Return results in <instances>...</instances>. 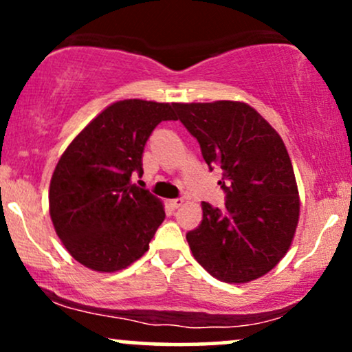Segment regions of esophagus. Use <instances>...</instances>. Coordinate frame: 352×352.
<instances>
[{
  "mask_svg": "<svg viewBox=\"0 0 352 352\" xmlns=\"http://www.w3.org/2000/svg\"><path fill=\"white\" fill-rule=\"evenodd\" d=\"M168 205H170L173 210L179 208V207H182V205H184V199H173V200L168 201Z\"/></svg>",
  "mask_w": 352,
  "mask_h": 352,
  "instance_id": "esophagus-1",
  "label": "esophagus"
}]
</instances>
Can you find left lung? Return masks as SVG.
Returning a JSON list of instances; mask_svg holds the SVG:
<instances>
[{"label": "left lung", "instance_id": "8db88e82", "mask_svg": "<svg viewBox=\"0 0 352 352\" xmlns=\"http://www.w3.org/2000/svg\"><path fill=\"white\" fill-rule=\"evenodd\" d=\"M177 119L200 144L225 208L204 201V220L187 233L193 256L217 280L263 276L288 252L300 217V197L281 137L248 104L217 100L175 104Z\"/></svg>", "mask_w": 352, "mask_h": 352}]
</instances>
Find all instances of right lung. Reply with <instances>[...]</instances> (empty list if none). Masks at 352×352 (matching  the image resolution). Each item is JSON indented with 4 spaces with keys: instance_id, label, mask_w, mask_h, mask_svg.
Instances as JSON below:
<instances>
[{
    "instance_id": "add662e5",
    "label": "right lung",
    "mask_w": 352,
    "mask_h": 352,
    "mask_svg": "<svg viewBox=\"0 0 352 352\" xmlns=\"http://www.w3.org/2000/svg\"><path fill=\"white\" fill-rule=\"evenodd\" d=\"M175 104L125 99L109 106L72 140L50 187L56 233L74 260L96 272L127 268L148 250L164 221L162 204L142 177L148 137L162 120H177Z\"/></svg>"
}]
</instances>
